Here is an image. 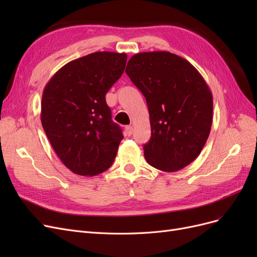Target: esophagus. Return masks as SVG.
I'll use <instances>...</instances> for the list:
<instances>
[{"label":"esophagus","mask_w":257,"mask_h":257,"mask_svg":"<svg viewBox=\"0 0 257 257\" xmlns=\"http://www.w3.org/2000/svg\"><path fill=\"white\" fill-rule=\"evenodd\" d=\"M133 126H131V125H128V126H126L125 127V132H126V135L127 136H132V134H133Z\"/></svg>","instance_id":"esophagus-1"}]
</instances>
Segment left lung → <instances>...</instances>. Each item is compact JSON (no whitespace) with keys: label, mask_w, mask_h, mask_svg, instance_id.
I'll use <instances>...</instances> for the list:
<instances>
[{"label":"left lung","mask_w":257,"mask_h":257,"mask_svg":"<svg viewBox=\"0 0 257 257\" xmlns=\"http://www.w3.org/2000/svg\"><path fill=\"white\" fill-rule=\"evenodd\" d=\"M125 73L146 97L151 138L144 145L148 164L172 173L195 160L212 124V94L189 61L168 51L136 53Z\"/></svg>","instance_id":"8db88e82"}]
</instances>
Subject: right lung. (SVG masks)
<instances>
[{
    "mask_svg": "<svg viewBox=\"0 0 257 257\" xmlns=\"http://www.w3.org/2000/svg\"><path fill=\"white\" fill-rule=\"evenodd\" d=\"M125 53L98 51L68 62L46 84L43 128L62 163L80 176L104 173L123 139L106 93L122 76Z\"/></svg>",
    "mask_w": 257,
    "mask_h": 257,
    "instance_id": "add662e5",
    "label": "right lung"
}]
</instances>
